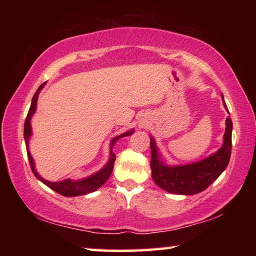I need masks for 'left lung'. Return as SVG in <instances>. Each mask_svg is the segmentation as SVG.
<instances>
[{
  "label": "left lung",
  "instance_id": "8db88e82",
  "mask_svg": "<svg viewBox=\"0 0 256 256\" xmlns=\"http://www.w3.org/2000/svg\"><path fill=\"white\" fill-rule=\"evenodd\" d=\"M224 107L227 108L224 100ZM232 122L226 120L222 146L216 152L198 162L186 164H170L160 152L156 141L150 136L151 175L156 184L164 190L180 196H193L204 190L226 170L232 154Z\"/></svg>",
  "mask_w": 256,
  "mask_h": 256
}]
</instances>
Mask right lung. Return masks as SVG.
Instances as JSON below:
<instances>
[{
	"label": "right lung",
	"instance_id": "obj_1",
	"mask_svg": "<svg viewBox=\"0 0 256 256\" xmlns=\"http://www.w3.org/2000/svg\"><path fill=\"white\" fill-rule=\"evenodd\" d=\"M46 84H42L40 88L37 89V92H34V97L32 99V105H30L29 112L27 118H26V122H24V142H26V149H27V154H28V159L30 162V167H32V170L34 172V175L36 176V178L38 180H40L42 183H44L46 186H48L50 188H52L55 192H58V194L63 196H68V198H72V196H86V194L92 193L94 190H97L100 186L106 183L107 180L110 178V176L112 172V168H114V162L116 159L115 154L112 152V148L116 142H118L120 138L124 136H130L132 133H134V128L128 130V131L124 132L120 136L112 138L110 140V158H108V162L104 164V167L102 170H99L98 172H94V174L89 175L84 177V178H80V180H71V178H66L60 182H50L45 180L44 177H42L38 172L36 170V164H34V160L32 158V154H30L29 150V141L32 138V118L34 112H36L37 110V100L38 97H40V94L42 92V89L44 88Z\"/></svg>",
	"mask_w": 256,
	"mask_h": 256
}]
</instances>
